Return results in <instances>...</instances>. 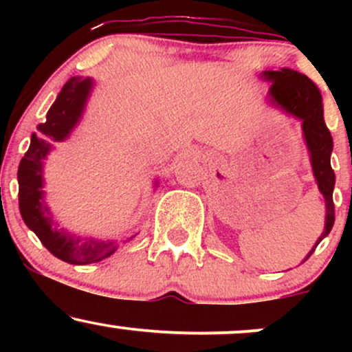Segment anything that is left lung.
Returning a JSON list of instances; mask_svg holds the SVG:
<instances>
[{
  "label": "left lung",
  "mask_w": 352,
  "mask_h": 352,
  "mask_svg": "<svg viewBox=\"0 0 352 352\" xmlns=\"http://www.w3.org/2000/svg\"><path fill=\"white\" fill-rule=\"evenodd\" d=\"M261 78L272 84L270 87V98L272 102L281 107L286 114H292L302 122V135L309 151L311 167H313L314 179L318 182L319 192L326 200V223L324 232L318 238L316 245L308 253L313 254L314 248L324 236H328L334 225V204L333 190L334 177L331 168V152H333V137L324 124L322 117V98L321 92L313 80L306 78L301 72L283 67L280 71H265Z\"/></svg>",
  "instance_id": "1"
}]
</instances>
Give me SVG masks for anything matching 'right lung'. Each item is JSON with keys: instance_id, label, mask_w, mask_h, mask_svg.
<instances>
[{"instance_id": "add662e5", "label": "right lung", "mask_w": 352, "mask_h": 352, "mask_svg": "<svg viewBox=\"0 0 352 352\" xmlns=\"http://www.w3.org/2000/svg\"><path fill=\"white\" fill-rule=\"evenodd\" d=\"M91 78H71L64 84L50 111L46 122L38 125V132L31 135L28 152L19 162V212L28 228L33 230L36 236L56 258L71 265L98 263L111 256L119 243L117 241H100L96 238H80L67 230L59 228L52 220L50 207L44 204V179L43 160L51 151V142L67 139L72 129L82 116L86 100L92 91ZM135 236V235H134ZM131 236V238H134ZM127 238V240H131Z\"/></svg>"}]
</instances>
